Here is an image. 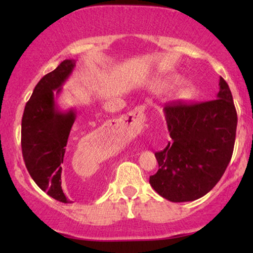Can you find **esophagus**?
<instances>
[{
	"instance_id": "34e87169",
	"label": "esophagus",
	"mask_w": 253,
	"mask_h": 253,
	"mask_svg": "<svg viewBox=\"0 0 253 253\" xmlns=\"http://www.w3.org/2000/svg\"><path fill=\"white\" fill-rule=\"evenodd\" d=\"M144 110V106H138L124 117V126H126V130L138 131L143 127L145 121Z\"/></svg>"
}]
</instances>
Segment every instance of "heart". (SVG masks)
Returning <instances> with one entry per match:
<instances>
[{
  "mask_svg": "<svg viewBox=\"0 0 253 253\" xmlns=\"http://www.w3.org/2000/svg\"><path fill=\"white\" fill-rule=\"evenodd\" d=\"M175 82H178V81H177V79H176V81H175Z\"/></svg>",
  "mask_w": 253,
  "mask_h": 253,
  "instance_id": "obj_1",
  "label": "heart"
}]
</instances>
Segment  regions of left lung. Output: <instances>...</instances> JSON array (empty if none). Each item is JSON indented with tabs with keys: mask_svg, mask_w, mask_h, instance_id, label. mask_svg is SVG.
I'll return each mask as SVG.
<instances>
[{
	"mask_svg": "<svg viewBox=\"0 0 253 253\" xmlns=\"http://www.w3.org/2000/svg\"><path fill=\"white\" fill-rule=\"evenodd\" d=\"M217 99L164 107L171 141L155 153L157 174L150 184L169 202H192L220 181L229 165L236 137L237 113L226 81L220 77Z\"/></svg>",
	"mask_w": 253,
	"mask_h": 253,
	"instance_id": "8db88e82",
	"label": "left lung"
}]
</instances>
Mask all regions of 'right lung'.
I'll return each mask as SVG.
<instances>
[{"mask_svg":"<svg viewBox=\"0 0 253 253\" xmlns=\"http://www.w3.org/2000/svg\"><path fill=\"white\" fill-rule=\"evenodd\" d=\"M74 68L75 60H64L43 76L26 102L22 119V152L27 170L42 191L61 203H70L62 190L61 165L76 112H61L55 95Z\"/></svg>","mask_w":253,"mask_h":253,"instance_id":"right-lung-1","label":"right lung"}]
</instances>
